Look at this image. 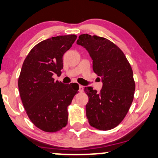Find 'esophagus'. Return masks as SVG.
Returning a JSON list of instances; mask_svg holds the SVG:
<instances>
[{
  "instance_id": "esophagus-1",
  "label": "esophagus",
  "mask_w": 158,
  "mask_h": 158,
  "mask_svg": "<svg viewBox=\"0 0 158 158\" xmlns=\"http://www.w3.org/2000/svg\"><path fill=\"white\" fill-rule=\"evenodd\" d=\"M79 91H80V92H83V89H84V87H83V86L81 85H79Z\"/></svg>"
}]
</instances>
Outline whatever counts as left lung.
<instances>
[{"mask_svg":"<svg viewBox=\"0 0 158 158\" xmlns=\"http://www.w3.org/2000/svg\"><path fill=\"white\" fill-rule=\"evenodd\" d=\"M77 44L85 47L93 60L94 72L102 78L99 93L87 87L86 114L89 125L101 131L114 128L128 112L134 98L133 70L125 54L106 38L81 34Z\"/></svg>","mask_w":158,"mask_h":158,"instance_id":"left-lung-1","label":"left lung"}]
</instances>
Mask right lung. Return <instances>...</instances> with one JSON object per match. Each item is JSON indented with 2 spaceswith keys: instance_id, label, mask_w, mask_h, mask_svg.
Here are the masks:
<instances>
[{
  "instance_id": "1",
  "label": "right lung",
  "mask_w": 158,
  "mask_h": 158,
  "mask_svg": "<svg viewBox=\"0 0 158 158\" xmlns=\"http://www.w3.org/2000/svg\"><path fill=\"white\" fill-rule=\"evenodd\" d=\"M77 38L59 35L41 41L23 62L18 79L22 102L32 123L44 132H57L68 124V107L79 85L55 81L53 75H61L63 56Z\"/></svg>"
}]
</instances>
